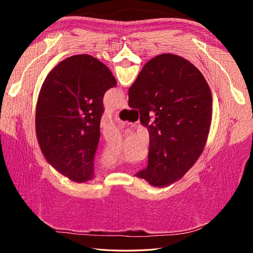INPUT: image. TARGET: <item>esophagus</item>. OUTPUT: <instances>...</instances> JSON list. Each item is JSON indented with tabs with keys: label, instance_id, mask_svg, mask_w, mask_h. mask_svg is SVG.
<instances>
[{
	"label": "esophagus",
	"instance_id": "esophagus-1",
	"mask_svg": "<svg viewBox=\"0 0 253 253\" xmlns=\"http://www.w3.org/2000/svg\"><path fill=\"white\" fill-rule=\"evenodd\" d=\"M119 108L120 109H127V102L126 100H122L119 104Z\"/></svg>",
	"mask_w": 253,
	"mask_h": 253
}]
</instances>
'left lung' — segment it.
Here are the masks:
<instances>
[{"label":"left lung","instance_id":"8db88e82","mask_svg":"<svg viewBox=\"0 0 253 253\" xmlns=\"http://www.w3.org/2000/svg\"><path fill=\"white\" fill-rule=\"evenodd\" d=\"M110 68L89 55L66 58L47 75L36 108V133L45 159L76 182L94 178L105 91L116 86Z\"/></svg>","mask_w":253,"mask_h":253}]
</instances>
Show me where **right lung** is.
<instances>
[{
	"label": "right lung",
	"instance_id": "obj_1",
	"mask_svg": "<svg viewBox=\"0 0 253 253\" xmlns=\"http://www.w3.org/2000/svg\"><path fill=\"white\" fill-rule=\"evenodd\" d=\"M150 135L148 167L136 174L154 187L179 180L200 158L212 119V95L203 74L185 58L151 59L128 89Z\"/></svg>",
	"mask_w": 253,
	"mask_h": 253
}]
</instances>
